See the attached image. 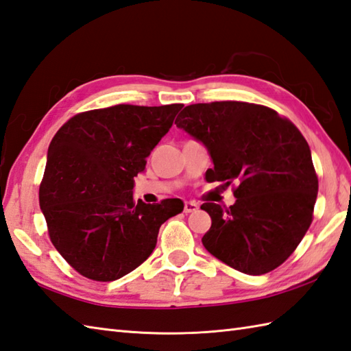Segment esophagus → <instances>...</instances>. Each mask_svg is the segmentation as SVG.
<instances>
[{
  "mask_svg": "<svg viewBox=\"0 0 351 351\" xmlns=\"http://www.w3.org/2000/svg\"><path fill=\"white\" fill-rule=\"evenodd\" d=\"M198 210V204L197 202H193V201H188L184 204V213H192V212H197Z\"/></svg>",
  "mask_w": 351,
  "mask_h": 351,
  "instance_id": "34e87169",
  "label": "esophagus"
}]
</instances>
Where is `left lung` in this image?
Masks as SVG:
<instances>
[{"mask_svg": "<svg viewBox=\"0 0 351 351\" xmlns=\"http://www.w3.org/2000/svg\"><path fill=\"white\" fill-rule=\"evenodd\" d=\"M176 124L207 149L213 162L207 182L237 184L230 208L201 206L212 217L202 245L246 275L281 266L313 222L318 192L299 129L270 108L246 102L189 105Z\"/></svg>", "mask_w": 351, "mask_h": 351, "instance_id": "8db88e82", "label": "left lung"}]
</instances>
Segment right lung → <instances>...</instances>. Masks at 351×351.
I'll return each mask as SVG.
<instances>
[{
  "mask_svg": "<svg viewBox=\"0 0 351 351\" xmlns=\"http://www.w3.org/2000/svg\"><path fill=\"white\" fill-rule=\"evenodd\" d=\"M183 105H115L72 117L52 138L38 192L49 237L77 274L110 282L135 270L158 243L178 198L134 201V178Z\"/></svg>",
  "mask_w": 351,
  "mask_h": 351,
  "instance_id": "add662e5",
  "label": "right lung"
}]
</instances>
